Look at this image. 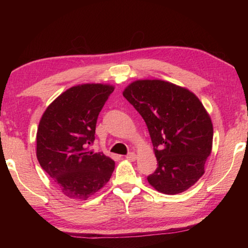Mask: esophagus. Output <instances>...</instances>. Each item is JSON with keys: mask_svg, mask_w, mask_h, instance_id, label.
Masks as SVG:
<instances>
[{"mask_svg": "<svg viewBox=\"0 0 248 248\" xmlns=\"http://www.w3.org/2000/svg\"><path fill=\"white\" fill-rule=\"evenodd\" d=\"M136 157H137V155H136V153H133V152H130V153L125 155V158L129 159V161H134Z\"/></svg>", "mask_w": 248, "mask_h": 248, "instance_id": "1", "label": "esophagus"}]
</instances>
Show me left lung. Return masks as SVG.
<instances>
[{"label":"left lung","instance_id":"obj_1","mask_svg":"<svg viewBox=\"0 0 248 248\" xmlns=\"http://www.w3.org/2000/svg\"><path fill=\"white\" fill-rule=\"evenodd\" d=\"M124 98L148 127L157 169L148 176L151 186L166 195L180 194L204 173L211 153L213 127L195 94L161 79L130 84Z\"/></svg>","mask_w":248,"mask_h":248}]
</instances>
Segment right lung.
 <instances>
[{"instance_id":"add662e5","label":"right lung","mask_w":248,"mask_h":248,"mask_svg":"<svg viewBox=\"0 0 248 248\" xmlns=\"http://www.w3.org/2000/svg\"><path fill=\"white\" fill-rule=\"evenodd\" d=\"M114 87L83 84L71 87L49 105L37 130V158L60 190L86 200L111 177L115 162L90 146L96 123Z\"/></svg>"}]
</instances>
